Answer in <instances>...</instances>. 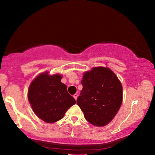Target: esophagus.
<instances>
[{
  "label": "esophagus",
  "mask_w": 155,
  "mask_h": 155,
  "mask_svg": "<svg viewBox=\"0 0 155 155\" xmlns=\"http://www.w3.org/2000/svg\"><path fill=\"white\" fill-rule=\"evenodd\" d=\"M73 97H74V99L76 100V101H77V98H78V94H74V96H73Z\"/></svg>",
  "instance_id": "esophagus-1"
}]
</instances>
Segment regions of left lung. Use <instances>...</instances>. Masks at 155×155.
<instances>
[{
  "label": "left lung",
  "mask_w": 155,
  "mask_h": 155,
  "mask_svg": "<svg viewBox=\"0 0 155 155\" xmlns=\"http://www.w3.org/2000/svg\"><path fill=\"white\" fill-rule=\"evenodd\" d=\"M83 89L77 103L85 120L96 127L111 121L122 103V86L115 73L108 68H93L81 81Z\"/></svg>",
  "instance_id": "1"
}]
</instances>
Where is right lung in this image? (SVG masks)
I'll list each match as a JSON object with an SVG mask.
<instances>
[{
    "label": "right lung",
    "instance_id": "add662e5",
    "mask_svg": "<svg viewBox=\"0 0 155 155\" xmlns=\"http://www.w3.org/2000/svg\"><path fill=\"white\" fill-rule=\"evenodd\" d=\"M61 78L60 74L41 73L28 88V99L34 113L46 122L62 119L67 110L76 103L75 99L68 94L67 86L61 82Z\"/></svg>",
    "mask_w": 155,
    "mask_h": 155
}]
</instances>
